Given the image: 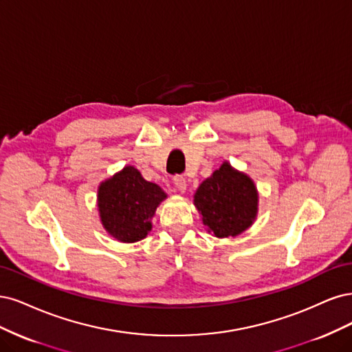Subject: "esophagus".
<instances>
[{
  "instance_id": "34e87169",
  "label": "esophagus",
  "mask_w": 352,
  "mask_h": 352,
  "mask_svg": "<svg viewBox=\"0 0 352 352\" xmlns=\"http://www.w3.org/2000/svg\"><path fill=\"white\" fill-rule=\"evenodd\" d=\"M174 186H175V188H177L179 192H186V190H187V181H186L184 177L178 175V177L174 178Z\"/></svg>"
}]
</instances>
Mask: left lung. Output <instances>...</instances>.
Wrapping results in <instances>:
<instances>
[{
    "label": "left lung",
    "mask_w": 352,
    "mask_h": 352,
    "mask_svg": "<svg viewBox=\"0 0 352 352\" xmlns=\"http://www.w3.org/2000/svg\"><path fill=\"white\" fill-rule=\"evenodd\" d=\"M192 201L206 231L217 238L243 234L254 223L258 212L254 181L228 161L201 181Z\"/></svg>",
    "instance_id": "obj_1"
}]
</instances>
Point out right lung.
<instances>
[{
	"label": "right lung",
	"mask_w": 352,
	"mask_h": 352,
	"mask_svg": "<svg viewBox=\"0 0 352 352\" xmlns=\"http://www.w3.org/2000/svg\"><path fill=\"white\" fill-rule=\"evenodd\" d=\"M166 192L126 165L98 187V212L105 231L120 243H138L152 230V218Z\"/></svg>",
	"instance_id": "obj_1"
}]
</instances>
